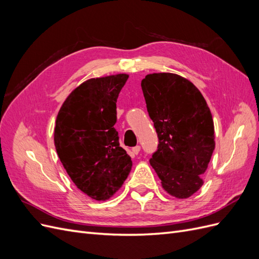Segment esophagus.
Listing matches in <instances>:
<instances>
[{
  "instance_id": "34e87169",
  "label": "esophagus",
  "mask_w": 259,
  "mask_h": 259,
  "mask_svg": "<svg viewBox=\"0 0 259 259\" xmlns=\"http://www.w3.org/2000/svg\"><path fill=\"white\" fill-rule=\"evenodd\" d=\"M132 151H133V153H134V154H138L139 151H140V146H136L134 148H132Z\"/></svg>"
}]
</instances>
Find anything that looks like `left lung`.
Listing matches in <instances>:
<instances>
[{"instance_id":"1","label":"left lung","mask_w":259,"mask_h":259,"mask_svg":"<svg viewBox=\"0 0 259 259\" xmlns=\"http://www.w3.org/2000/svg\"><path fill=\"white\" fill-rule=\"evenodd\" d=\"M142 89L159 138L151 166L168 194L189 198L202 187L215 149L209 108L201 92L178 74H148Z\"/></svg>"}]
</instances>
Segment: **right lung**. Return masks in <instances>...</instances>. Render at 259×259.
Segmentation results:
<instances>
[{"instance_id": "add662e5", "label": "right lung", "mask_w": 259, "mask_h": 259, "mask_svg": "<svg viewBox=\"0 0 259 259\" xmlns=\"http://www.w3.org/2000/svg\"><path fill=\"white\" fill-rule=\"evenodd\" d=\"M127 79L120 73L85 81L67 97L56 119L54 143L60 162L74 185L96 201L110 199L132 169L114 128L116 99Z\"/></svg>"}]
</instances>
